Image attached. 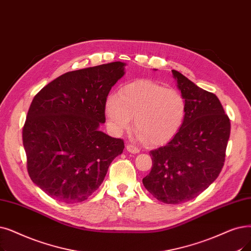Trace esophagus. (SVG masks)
Segmentation results:
<instances>
[{
  "label": "esophagus",
  "mask_w": 251,
  "mask_h": 251,
  "mask_svg": "<svg viewBox=\"0 0 251 251\" xmlns=\"http://www.w3.org/2000/svg\"><path fill=\"white\" fill-rule=\"evenodd\" d=\"M126 149L129 152H132V154H137V152H139V149L133 145H127Z\"/></svg>",
  "instance_id": "1"
}]
</instances>
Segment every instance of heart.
Wrapping results in <instances>:
<instances>
[{
    "label": "heart",
    "instance_id": "b5f03b06",
    "mask_svg": "<svg viewBox=\"0 0 251 251\" xmlns=\"http://www.w3.org/2000/svg\"><path fill=\"white\" fill-rule=\"evenodd\" d=\"M105 113L113 132L133 129L145 143L159 146L169 141L181 128L187 103L176 89L150 80H136L123 86L118 96L107 99Z\"/></svg>",
    "mask_w": 251,
    "mask_h": 251
}]
</instances>
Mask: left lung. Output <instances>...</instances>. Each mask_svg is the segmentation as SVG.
Masks as SVG:
<instances>
[{
  "instance_id": "1",
  "label": "left lung",
  "mask_w": 251,
  "mask_h": 251,
  "mask_svg": "<svg viewBox=\"0 0 251 251\" xmlns=\"http://www.w3.org/2000/svg\"><path fill=\"white\" fill-rule=\"evenodd\" d=\"M172 75L186 100V119L166 146L150 151L152 166L143 183L159 201L180 204L197 197L220 176L231 123L215 94L177 71Z\"/></svg>"
}]
</instances>
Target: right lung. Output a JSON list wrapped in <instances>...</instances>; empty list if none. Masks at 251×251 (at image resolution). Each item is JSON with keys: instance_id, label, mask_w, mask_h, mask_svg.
<instances>
[{"instance_id": "obj_1", "label": "right lung", "mask_w": 251, "mask_h": 251, "mask_svg": "<svg viewBox=\"0 0 251 251\" xmlns=\"http://www.w3.org/2000/svg\"><path fill=\"white\" fill-rule=\"evenodd\" d=\"M125 63L111 62L61 75L34 97L23 128L27 172L51 198L83 202L100 188L124 141L99 129L106 97Z\"/></svg>"}]
</instances>
